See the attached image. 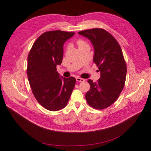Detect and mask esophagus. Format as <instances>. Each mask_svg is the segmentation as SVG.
<instances>
[{"label": "esophagus", "instance_id": "esophagus-1", "mask_svg": "<svg viewBox=\"0 0 151 151\" xmlns=\"http://www.w3.org/2000/svg\"><path fill=\"white\" fill-rule=\"evenodd\" d=\"M76 81L77 82H84L85 81V79H84V78H80V77H77L76 78Z\"/></svg>", "mask_w": 151, "mask_h": 151}]
</instances>
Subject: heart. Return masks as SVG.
Returning <instances> with one entry per match:
<instances>
[{
  "mask_svg": "<svg viewBox=\"0 0 151 151\" xmlns=\"http://www.w3.org/2000/svg\"><path fill=\"white\" fill-rule=\"evenodd\" d=\"M76 43H77L78 47H79V46H82V45H84V44H86L84 41L82 40H77V42H76Z\"/></svg>",
  "mask_w": 151,
  "mask_h": 151,
  "instance_id": "obj_1",
  "label": "heart"
}]
</instances>
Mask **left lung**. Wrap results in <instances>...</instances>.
Returning a JSON list of instances; mask_svg holds the SVG:
<instances>
[{
	"mask_svg": "<svg viewBox=\"0 0 151 151\" xmlns=\"http://www.w3.org/2000/svg\"><path fill=\"white\" fill-rule=\"evenodd\" d=\"M78 33L92 43L93 62L101 73L96 82L88 81L90 90L86 94V99L94 109L107 108L118 99L124 87L127 67L122 49L113 35L105 29H91Z\"/></svg>",
	"mask_w": 151,
	"mask_h": 151,
	"instance_id": "8db88e82",
	"label": "left lung"
}]
</instances>
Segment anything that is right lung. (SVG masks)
Returning a JSON list of instances; mask_svg holds the SVG:
<instances>
[{
	"instance_id": "1",
	"label": "right lung",
	"mask_w": 151,
	"mask_h": 151,
	"mask_svg": "<svg viewBox=\"0 0 151 151\" xmlns=\"http://www.w3.org/2000/svg\"><path fill=\"white\" fill-rule=\"evenodd\" d=\"M75 32L60 30L44 32L34 42L27 58L28 80L37 101L47 110L66 107L76 79L60 77L56 66L63 60V44Z\"/></svg>"
}]
</instances>
